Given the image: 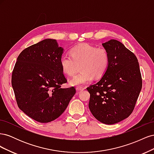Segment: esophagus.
Here are the masks:
<instances>
[{
    "instance_id": "34e87169",
    "label": "esophagus",
    "mask_w": 154,
    "mask_h": 154,
    "mask_svg": "<svg viewBox=\"0 0 154 154\" xmlns=\"http://www.w3.org/2000/svg\"><path fill=\"white\" fill-rule=\"evenodd\" d=\"M76 89L77 91H82L85 89L84 87H77L76 88Z\"/></svg>"
}]
</instances>
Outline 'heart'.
Wrapping results in <instances>:
<instances>
[{"instance_id":"1","label":"heart","mask_w":154,"mask_h":154,"mask_svg":"<svg viewBox=\"0 0 154 154\" xmlns=\"http://www.w3.org/2000/svg\"><path fill=\"white\" fill-rule=\"evenodd\" d=\"M71 56L63 54L60 59L62 71L69 76L75 74L78 66L81 64V72L69 81L72 86H80L91 82L94 77L104 75L109 66V57L103 48H96L88 44H81L70 51Z\"/></svg>"}]
</instances>
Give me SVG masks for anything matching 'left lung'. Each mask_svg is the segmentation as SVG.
Wrapping results in <instances>:
<instances>
[{
  "label": "left lung",
  "mask_w": 154,
  "mask_h": 154,
  "mask_svg": "<svg viewBox=\"0 0 154 154\" xmlns=\"http://www.w3.org/2000/svg\"><path fill=\"white\" fill-rule=\"evenodd\" d=\"M109 57L104 75L87 90L92 114L102 123L113 125L131 114L142 88L138 60L120 42L111 39L102 44Z\"/></svg>",
  "instance_id": "obj_1"
}]
</instances>
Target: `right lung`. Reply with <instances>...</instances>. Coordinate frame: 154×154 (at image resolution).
Masks as SVG:
<instances>
[{
    "label": "right lung",
    "instance_id": "right-lung-1",
    "mask_svg": "<svg viewBox=\"0 0 154 154\" xmlns=\"http://www.w3.org/2000/svg\"><path fill=\"white\" fill-rule=\"evenodd\" d=\"M64 49L48 38L23 50L18 56L11 84L19 109L40 123L58 118L76 93L73 87L61 88L67 81L60 64Z\"/></svg>",
    "mask_w": 154,
    "mask_h": 154
}]
</instances>
